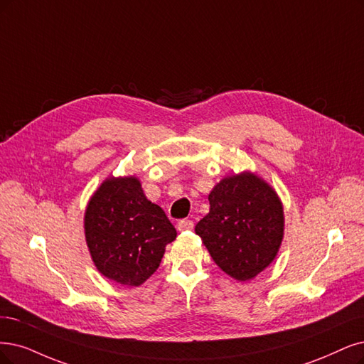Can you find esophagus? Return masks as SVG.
<instances>
[{
    "label": "esophagus",
    "instance_id": "34e87169",
    "mask_svg": "<svg viewBox=\"0 0 364 364\" xmlns=\"http://www.w3.org/2000/svg\"><path fill=\"white\" fill-rule=\"evenodd\" d=\"M193 226H195V223H193V220H191V219H183V220H180L178 223H177V228H178V231H192L193 230Z\"/></svg>",
    "mask_w": 364,
    "mask_h": 364
}]
</instances>
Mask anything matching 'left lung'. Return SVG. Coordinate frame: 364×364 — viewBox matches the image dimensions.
Segmentation results:
<instances>
[{
	"label": "left lung",
	"mask_w": 364,
	"mask_h": 364,
	"mask_svg": "<svg viewBox=\"0 0 364 364\" xmlns=\"http://www.w3.org/2000/svg\"><path fill=\"white\" fill-rule=\"evenodd\" d=\"M210 213L195 226L213 261L237 280L272 264L284 238V208L276 192L255 173L223 178L208 195Z\"/></svg>",
	"instance_id": "8db88e82"
}]
</instances>
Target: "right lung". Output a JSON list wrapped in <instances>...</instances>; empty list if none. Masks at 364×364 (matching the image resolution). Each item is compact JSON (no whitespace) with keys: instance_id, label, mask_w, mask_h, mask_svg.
Instances as JSON below:
<instances>
[{"instance_id":"1","label":"right lung","mask_w":364,"mask_h":364,"mask_svg":"<svg viewBox=\"0 0 364 364\" xmlns=\"http://www.w3.org/2000/svg\"><path fill=\"white\" fill-rule=\"evenodd\" d=\"M177 231L150 203L134 177L107 178L85 211V238L97 270L126 287H139L164 258Z\"/></svg>"}]
</instances>
